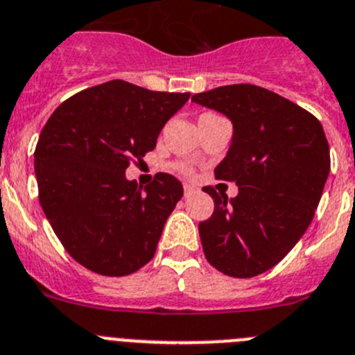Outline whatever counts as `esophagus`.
<instances>
[{"label":"esophagus","mask_w":355,"mask_h":355,"mask_svg":"<svg viewBox=\"0 0 355 355\" xmlns=\"http://www.w3.org/2000/svg\"><path fill=\"white\" fill-rule=\"evenodd\" d=\"M196 193L195 186H189V184H184V196H191Z\"/></svg>","instance_id":"esophagus-1"}]
</instances>
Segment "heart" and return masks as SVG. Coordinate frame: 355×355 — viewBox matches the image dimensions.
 <instances>
[{
	"mask_svg": "<svg viewBox=\"0 0 355 355\" xmlns=\"http://www.w3.org/2000/svg\"><path fill=\"white\" fill-rule=\"evenodd\" d=\"M177 169H178V171H182V173H191V169L187 168V166H184V164H178Z\"/></svg>",
	"mask_w": 355,
	"mask_h": 355,
	"instance_id": "heart-1",
	"label": "heart"
}]
</instances>
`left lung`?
<instances>
[{"mask_svg":"<svg viewBox=\"0 0 355 355\" xmlns=\"http://www.w3.org/2000/svg\"><path fill=\"white\" fill-rule=\"evenodd\" d=\"M191 100L232 121V144L214 175L239 187L230 200L203 187L214 200L212 216L198 225L203 254L225 275H261L313 221L331 171L323 126L297 103L252 84L223 85Z\"/></svg>","mask_w":355,"mask_h":355,"instance_id":"8db88e82","label":"left lung"}]
</instances>
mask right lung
Here are the masks:
<instances>
[{"label":"right lung","mask_w":355,"mask_h":355,"mask_svg":"<svg viewBox=\"0 0 355 355\" xmlns=\"http://www.w3.org/2000/svg\"><path fill=\"white\" fill-rule=\"evenodd\" d=\"M189 96L110 80L71 96L49 116L33 153L39 202L76 263L123 277L152 261L184 187L169 173L137 186L125 171L152 152Z\"/></svg>","instance_id":"obj_1"}]
</instances>
